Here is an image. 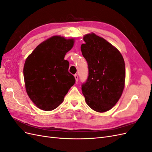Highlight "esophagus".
Wrapping results in <instances>:
<instances>
[{"instance_id":"34e87169","label":"esophagus","mask_w":152,"mask_h":152,"mask_svg":"<svg viewBox=\"0 0 152 152\" xmlns=\"http://www.w3.org/2000/svg\"><path fill=\"white\" fill-rule=\"evenodd\" d=\"M74 77H75V79L76 83H77V82H78V75H75Z\"/></svg>"}]
</instances>
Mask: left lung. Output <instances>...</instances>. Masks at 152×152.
<instances>
[{"label":"left lung","mask_w":152,"mask_h":152,"mask_svg":"<svg viewBox=\"0 0 152 152\" xmlns=\"http://www.w3.org/2000/svg\"><path fill=\"white\" fill-rule=\"evenodd\" d=\"M81 51L88 65V77L82 91L89 107L98 112L112 109L125 84V63L121 53L94 34L84 37Z\"/></svg>","instance_id":"left-lung-1"}]
</instances>
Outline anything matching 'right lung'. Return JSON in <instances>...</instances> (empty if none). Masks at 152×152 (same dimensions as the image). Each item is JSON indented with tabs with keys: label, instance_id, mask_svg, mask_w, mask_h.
Wrapping results in <instances>:
<instances>
[{
	"label": "right lung",
	"instance_id": "right-lung-1",
	"mask_svg": "<svg viewBox=\"0 0 152 152\" xmlns=\"http://www.w3.org/2000/svg\"><path fill=\"white\" fill-rule=\"evenodd\" d=\"M74 40L53 36L40 44L26 58L23 76L26 93L39 108L50 111L63 101L75 77L64 59Z\"/></svg>",
	"mask_w": 152,
	"mask_h": 152
}]
</instances>
